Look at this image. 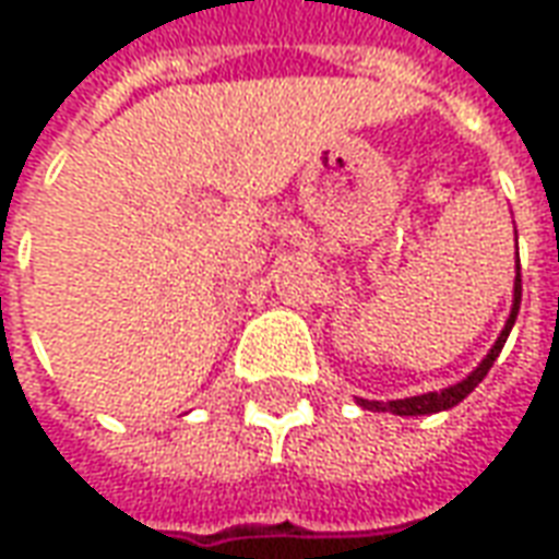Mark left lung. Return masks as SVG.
Wrapping results in <instances>:
<instances>
[{"instance_id": "obj_1", "label": "left lung", "mask_w": 559, "mask_h": 559, "mask_svg": "<svg viewBox=\"0 0 559 559\" xmlns=\"http://www.w3.org/2000/svg\"><path fill=\"white\" fill-rule=\"evenodd\" d=\"M521 261H518V276H514V304H511V313H508V322L502 334L496 337V344L487 353V359L480 361L478 368L472 371V374L460 380V383H453L448 390L441 392H423V395H411V399H395V402H368V399H359V404L365 411H392V414H399V417H419V414H438V411H448L453 404H460L468 395V392L478 386L480 380L487 377V371L492 368V361L499 359V353H502V346H506L508 334H511V325H514V319H518V310H521Z\"/></svg>"}]
</instances>
